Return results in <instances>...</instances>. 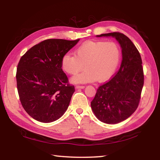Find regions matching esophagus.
I'll return each instance as SVG.
<instances>
[{"mask_svg":"<svg viewBox=\"0 0 160 160\" xmlns=\"http://www.w3.org/2000/svg\"><path fill=\"white\" fill-rule=\"evenodd\" d=\"M76 89H84V86H83V85H76Z\"/></svg>","mask_w":160,"mask_h":160,"instance_id":"34e87169","label":"esophagus"}]
</instances>
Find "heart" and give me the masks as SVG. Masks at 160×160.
Here are the masks:
<instances>
[{
    "label": "heart",
    "instance_id": "obj_1",
    "mask_svg": "<svg viewBox=\"0 0 160 160\" xmlns=\"http://www.w3.org/2000/svg\"><path fill=\"white\" fill-rule=\"evenodd\" d=\"M120 59V50L113 42L89 41L80 46L75 55L65 54L61 60L62 69L69 75L82 73L71 78L74 83L105 81L113 76Z\"/></svg>",
    "mask_w": 160,
    "mask_h": 160
}]
</instances>
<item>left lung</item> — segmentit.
<instances>
[{"label":"left lung","mask_w":160,"mask_h":160,"mask_svg":"<svg viewBox=\"0 0 160 160\" xmlns=\"http://www.w3.org/2000/svg\"><path fill=\"white\" fill-rule=\"evenodd\" d=\"M97 36H113L122 47L120 69L98 87L91 102L98 120L107 124H117L130 117L140 103L144 80L142 61L136 47L124 33L113 32Z\"/></svg>","instance_id":"obj_1"}]
</instances>
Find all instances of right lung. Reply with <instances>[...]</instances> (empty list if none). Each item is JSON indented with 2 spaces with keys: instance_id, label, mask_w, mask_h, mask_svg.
<instances>
[{
  "instance_id": "1",
  "label": "right lung",
  "mask_w": 160,
  "mask_h": 160,
  "mask_svg": "<svg viewBox=\"0 0 160 160\" xmlns=\"http://www.w3.org/2000/svg\"><path fill=\"white\" fill-rule=\"evenodd\" d=\"M47 39L20 58L17 89L24 109L36 120L49 123L64 113L75 91L62 71V57L79 41Z\"/></svg>"
}]
</instances>
